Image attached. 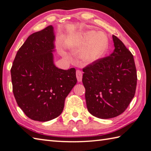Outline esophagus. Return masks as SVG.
<instances>
[{
    "mask_svg": "<svg viewBox=\"0 0 151 151\" xmlns=\"http://www.w3.org/2000/svg\"><path fill=\"white\" fill-rule=\"evenodd\" d=\"M82 77L83 74L82 72L80 70H77L76 71V78L78 79V81L79 82H81L82 81Z\"/></svg>",
    "mask_w": 151,
    "mask_h": 151,
    "instance_id": "34e87169",
    "label": "esophagus"
}]
</instances>
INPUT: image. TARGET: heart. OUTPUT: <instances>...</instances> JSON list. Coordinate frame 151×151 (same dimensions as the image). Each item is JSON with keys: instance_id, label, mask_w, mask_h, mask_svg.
<instances>
[{"instance_id": "b5f03b06", "label": "heart", "mask_w": 151, "mask_h": 151, "mask_svg": "<svg viewBox=\"0 0 151 151\" xmlns=\"http://www.w3.org/2000/svg\"><path fill=\"white\" fill-rule=\"evenodd\" d=\"M107 39L104 33L88 30L83 32L76 42L75 47L83 49L79 58L85 64L96 62L102 57L107 47Z\"/></svg>"}]
</instances>
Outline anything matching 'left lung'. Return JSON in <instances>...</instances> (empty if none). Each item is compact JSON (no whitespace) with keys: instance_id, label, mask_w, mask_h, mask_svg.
I'll use <instances>...</instances> for the list:
<instances>
[{"instance_id":"obj_1","label":"left lung","mask_w":151,"mask_h":151,"mask_svg":"<svg viewBox=\"0 0 151 151\" xmlns=\"http://www.w3.org/2000/svg\"><path fill=\"white\" fill-rule=\"evenodd\" d=\"M112 37L113 53L83 69L87 109L93 116L104 119L124 111L134 96L137 85L133 55L117 37Z\"/></svg>"}]
</instances>
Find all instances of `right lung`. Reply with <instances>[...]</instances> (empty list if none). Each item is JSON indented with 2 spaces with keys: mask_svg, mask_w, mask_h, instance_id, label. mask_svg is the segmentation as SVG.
<instances>
[{
  "mask_svg": "<svg viewBox=\"0 0 151 151\" xmlns=\"http://www.w3.org/2000/svg\"><path fill=\"white\" fill-rule=\"evenodd\" d=\"M55 40L52 25L32 34L18 50L11 68L15 100L34 121H49L59 116L77 83L75 68L64 70L55 65Z\"/></svg>",
  "mask_w": 151,
  "mask_h": 151,
  "instance_id": "right-lung-1",
  "label": "right lung"
}]
</instances>
